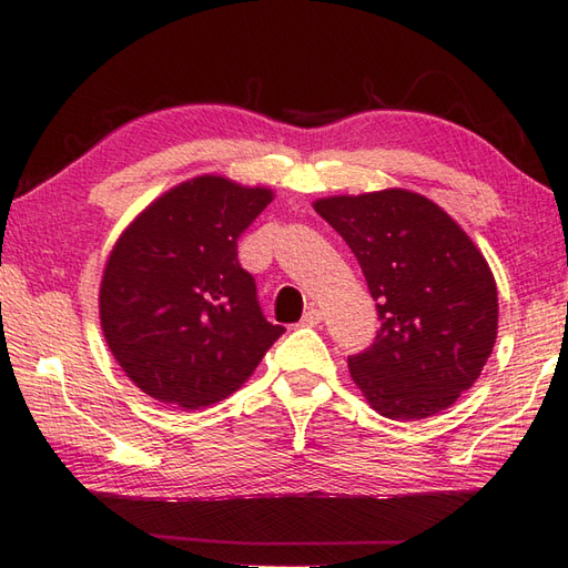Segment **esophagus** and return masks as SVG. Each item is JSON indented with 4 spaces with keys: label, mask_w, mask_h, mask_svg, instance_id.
<instances>
[{
    "label": "esophagus",
    "mask_w": 568,
    "mask_h": 568,
    "mask_svg": "<svg viewBox=\"0 0 568 568\" xmlns=\"http://www.w3.org/2000/svg\"><path fill=\"white\" fill-rule=\"evenodd\" d=\"M322 322V310H317V307H310L307 312H305V317H303V327H317V324Z\"/></svg>",
    "instance_id": "1"
}]
</instances>
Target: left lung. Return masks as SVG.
Returning a JSON list of instances; mask_svg holds the SVG:
<instances>
[{
	"mask_svg": "<svg viewBox=\"0 0 568 568\" xmlns=\"http://www.w3.org/2000/svg\"><path fill=\"white\" fill-rule=\"evenodd\" d=\"M366 275L381 329L348 356L354 383L383 417L442 413L484 371L498 334V287L484 253L439 204L409 190L315 202Z\"/></svg>",
	"mask_w": 568,
	"mask_h": 568,
	"instance_id": "obj_1",
	"label": "left lung"
}]
</instances>
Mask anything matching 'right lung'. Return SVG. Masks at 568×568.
<instances>
[{
    "label": "right lung",
    "instance_id": "1",
    "mask_svg": "<svg viewBox=\"0 0 568 568\" xmlns=\"http://www.w3.org/2000/svg\"><path fill=\"white\" fill-rule=\"evenodd\" d=\"M273 190L200 175L151 202L104 265L106 346L153 400L197 409L232 395L285 329L263 317L236 241Z\"/></svg>",
    "mask_w": 568,
    "mask_h": 568
}]
</instances>
